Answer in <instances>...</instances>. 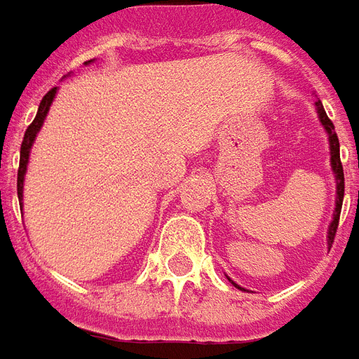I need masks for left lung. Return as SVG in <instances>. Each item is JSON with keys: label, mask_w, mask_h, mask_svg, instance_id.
<instances>
[{"label": "left lung", "mask_w": 359, "mask_h": 359, "mask_svg": "<svg viewBox=\"0 0 359 359\" xmlns=\"http://www.w3.org/2000/svg\"><path fill=\"white\" fill-rule=\"evenodd\" d=\"M316 110H318V118H320V123L323 126L325 133L329 137V156H331V171L335 175V182H337V196H335V213H333V220L329 222L327 228V245L331 247L333 240H335L337 226H339V217H341V207H342V198H344V172H342V163H341V148H339V139H337L335 126L331 123V119L327 118V114L323 110V104L320 100L316 102ZM228 278V276H226ZM228 281L232 283L233 287L241 289L245 291L243 287H240L236 281H232L228 278Z\"/></svg>", "instance_id": "left-lung-1"}]
</instances>
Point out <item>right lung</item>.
Instances as JSON below:
<instances>
[{
  "mask_svg": "<svg viewBox=\"0 0 359 359\" xmlns=\"http://www.w3.org/2000/svg\"><path fill=\"white\" fill-rule=\"evenodd\" d=\"M95 62V58L93 60H87L85 65H91ZM58 87H53L51 91L47 93L43 97V100L39 102L38 114H36V118L32 121V126L26 129L24 133V140L22 146H20V165H18V179H17V192H18V201L22 203V192H24V177H26V169H28V161H30V152H32V146H34V140L38 137L39 129L43 126L45 118H47V114H49V108H51L53 100L57 97Z\"/></svg>",
  "mask_w": 359,
  "mask_h": 359,
  "instance_id": "obj_1",
  "label": "right lung"
}]
</instances>
